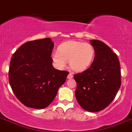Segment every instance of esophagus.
<instances>
[{
	"label": "esophagus",
	"instance_id": "esophagus-1",
	"mask_svg": "<svg viewBox=\"0 0 132 132\" xmlns=\"http://www.w3.org/2000/svg\"><path fill=\"white\" fill-rule=\"evenodd\" d=\"M72 78H73V74H72L71 73H70L67 75V79H72Z\"/></svg>",
	"mask_w": 132,
	"mask_h": 132
}]
</instances>
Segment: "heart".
Listing matches in <instances>:
<instances>
[{
    "instance_id": "obj_1",
    "label": "heart",
    "mask_w": 132,
    "mask_h": 132,
    "mask_svg": "<svg viewBox=\"0 0 132 132\" xmlns=\"http://www.w3.org/2000/svg\"><path fill=\"white\" fill-rule=\"evenodd\" d=\"M94 55V48L89 43L68 40L61 44L58 51L53 53L51 57L59 67H65L69 61L72 70L82 72L92 65Z\"/></svg>"
}]
</instances>
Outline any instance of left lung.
<instances>
[{
	"mask_svg": "<svg viewBox=\"0 0 132 132\" xmlns=\"http://www.w3.org/2000/svg\"><path fill=\"white\" fill-rule=\"evenodd\" d=\"M94 48V60L89 68L75 74V97L83 110H103L114 100L121 85V71L117 55L106 44L90 40Z\"/></svg>",
	"mask_w": 132,
	"mask_h": 132,
	"instance_id": "1",
	"label": "left lung"
}]
</instances>
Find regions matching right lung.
<instances>
[{"instance_id":"add662e5","label":"right lung","mask_w":132,"mask_h":132,"mask_svg":"<svg viewBox=\"0 0 132 132\" xmlns=\"http://www.w3.org/2000/svg\"><path fill=\"white\" fill-rule=\"evenodd\" d=\"M53 47L50 38L28 41L11 57L10 85L15 96L25 106L47 108L65 82L69 72L57 70L52 65Z\"/></svg>"}]
</instances>
